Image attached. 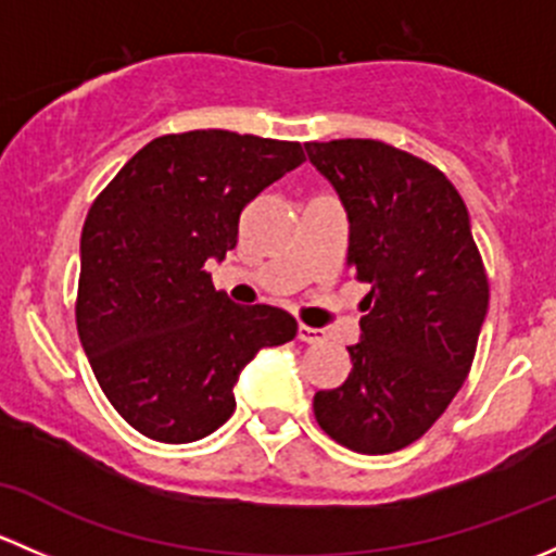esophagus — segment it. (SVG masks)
Masks as SVG:
<instances>
[{"instance_id": "obj_1", "label": "esophagus", "mask_w": 556, "mask_h": 556, "mask_svg": "<svg viewBox=\"0 0 556 556\" xmlns=\"http://www.w3.org/2000/svg\"><path fill=\"white\" fill-rule=\"evenodd\" d=\"M299 339L306 341V344H319L325 339V330L309 328V325H299Z\"/></svg>"}]
</instances>
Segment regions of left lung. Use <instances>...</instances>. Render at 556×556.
Here are the masks:
<instances>
[{
	"label": "left lung",
	"instance_id": "1",
	"mask_svg": "<svg viewBox=\"0 0 556 556\" xmlns=\"http://www.w3.org/2000/svg\"><path fill=\"white\" fill-rule=\"evenodd\" d=\"M304 148L344 204L346 263L371 288L350 377L314 395V417L346 450L397 452L446 412L479 344L490 285L468 210L444 172L392 144Z\"/></svg>",
	"mask_w": 556,
	"mask_h": 556
}]
</instances>
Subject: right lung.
Listing matches in <instances>:
<instances>
[{
	"mask_svg": "<svg viewBox=\"0 0 556 556\" xmlns=\"http://www.w3.org/2000/svg\"><path fill=\"white\" fill-rule=\"evenodd\" d=\"M299 142L210 131L144 144L93 201L80 237L77 333L115 412L148 439L190 444L237 408L263 346L295 339L277 306L217 293L206 263L237 247L242 210L304 164Z\"/></svg>",
	"mask_w": 556,
	"mask_h": 556,
	"instance_id": "add662e5",
	"label": "right lung"
}]
</instances>
